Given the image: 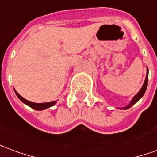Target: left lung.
I'll use <instances>...</instances> for the list:
<instances>
[{"label": "left lung", "mask_w": 157, "mask_h": 157, "mask_svg": "<svg viewBox=\"0 0 157 157\" xmlns=\"http://www.w3.org/2000/svg\"><path fill=\"white\" fill-rule=\"evenodd\" d=\"M148 68H147V72H146V76H145V82H144V84H143V86H142V87L140 88V90L139 91V92L136 94L135 96H134V98L131 99V101H130V102L128 103V105L125 106V107H123V108H118V109H129V108H131L132 106L134 105V104H135L136 102H138L140 99L142 97L144 96V94H145V91H146V87H147V84H148Z\"/></svg>", "instance_id": "left-lung-1"}]
</instances>
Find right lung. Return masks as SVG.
I'll return each mask as SVG.
<instances>
[{"label": "right lung", "instance_id": "right-lung-1", "mask_svg": "<svg viewBox=\"0 0 157 157\" xmlns=\"http://www.w3.org/2000/svg\"><path fill=\"white\" fill-rule=\"evenodd\" d=\"M14 91H15L16 95L17 96V98H18L20 99L23 103H24V104L29 106L30 108L35 109V110H38V111H41V110H44V109H48V108H50V107H52V106L55 105V103L57 102L56 101H54V102H44V103H36V102H30V101L26 100L25 98H22V96L19 95L15 89H14Z\"/></svg>", "mask_w": 157, "mask_h": 157}]
</instances>
